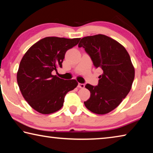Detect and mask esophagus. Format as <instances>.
<instances>
[{
  "label": "esophagus",
  "instance_id": "1",
  "mask_svg": "<svg viewBox=\"0 0 153 153\" xmlns=\"http://www.w3.org/2000/svg\"><path fill=\"white\" fill-rule=\"evenodd\" d=\"M77 87L80 88H84L85 87V84H80V83H79L78 85H77Z\"/></svg>",
  "mask_w": 153,
  "mask_h": 153
}]
</instances>
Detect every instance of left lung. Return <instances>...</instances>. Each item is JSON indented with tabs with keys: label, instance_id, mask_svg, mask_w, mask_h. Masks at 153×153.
<instances>
[{
	"label": "left lung",
	"instance_id": "1",
	"mask_svg": "<svg viewBox=\"0 0 153 153\" xmlns=\"http://www.w3.org/2000/svg\"><path fill=\"white\" fill-rule=\"evenodd\" d=\"M78 47H83L96 68L101 69L97 86L86 88L90 97L84 105L92 113L103 115L119 106L129 92L135 71L126 48L107 36L98 34L82 38Z\"/></svg>",
	"mask_w": 153,
	"mask_h": 153
}]
</instances>
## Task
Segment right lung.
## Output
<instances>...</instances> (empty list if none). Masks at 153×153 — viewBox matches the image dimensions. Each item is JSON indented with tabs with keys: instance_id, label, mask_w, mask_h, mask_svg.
I'll list each match as a JSON object with an SVG mask.
<instances>
[{
	"instance_id": "1",
	"label": "right lung",
	"mask_w": 153,
	"mask_h": 153,
	"mask_svg": "<svg viewBox=\"0 0 153 153\" xmlns=\"http://www.w3.org/2000/svg\"><path fill=\"white\" fill-rule=\"evenodd\" d=\"M80 38L46 37L29 48L20 62L17 80L25 100L33 109L51 114L63 107L67 93L76 88V79L65 80L52 72L62 63L67 50Z\"/></svg>"
}]
</instances>
